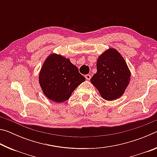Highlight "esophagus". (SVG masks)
I'll return each mask as SVG.
<instances>
[{"mask_svg":"<svg viewBox=\"0 0 157 157\" xmlns=\"http://www.w3.org/2000/svg\"><path fill=\"white\" fill-rule=\"evenodd\" d=\"M91 75H85V78H86L87 80H90V79H91Z\"/></svg>","mask_w":157,"mask_h":157,"instance_id":"34e87169","label":"esophagus"}]
</instances>
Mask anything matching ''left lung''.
<instances>
[{
	"label": "left lung",
	"instance_id": "left-lung-1",
	"mask_svg": "<svg viewBox=\"0 0 157 157\" xmlns=\"http://www.w3.org/2000/svg\"><path fill=\"white\" fill-rule=\"evenodd\" d=\"M96 66L91 82L101 97L108 101L121 98L131 80V72L121 53L109 48L98 57Z\"/></svg>",
	"mask_w": 157,
	"mask_h": 157
}]
</instances>
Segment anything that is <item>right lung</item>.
<instances>
[{
	"instance_id": "right-lung-1",
	"label": "right lung",
	"mask_w": 157,
	"mask_h": 157,
	"mask_svg": "<svg viewBox=\"0 0 157 157\" xmlns=\"http://www.w3.org/2000/svg\"><path fill=\"white\" fill-rule=\"evenodd\" d=\"M85 81L78 68L68 58L52 53L47 57L39 74V82L44 94L57 103L70 98L77 87Z\"/></svg>"
}]
</instances>
